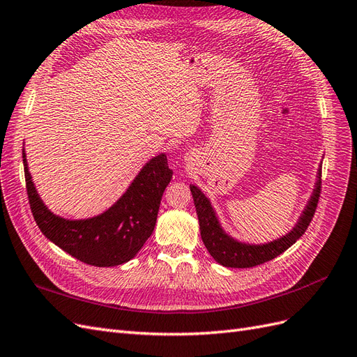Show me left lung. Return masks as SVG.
<instances>
[{"mask_svg": "<svg viewBox=\"0 0 357 357\" xmlns=\"http://www.w3.org/2000/svg\"><path fill=\"white\" fill-rule=\"evenodd\" d=\"M320 179H321V167H319L317 170V176H315V184H314L312 192L307 202V205H305L302 213L299 215L296 224H294L291 230H289L286 235L264 243L243 242L229 235V233L221 226L217 211L213 209L212 203L205 196V192H203L199 187L191 184L190 190H191L192 199H195L202 241L205 243V247L208 248L212 259L226 268H252V266H257V264H261L264 261H269L275 257H278L280 254H282L287 248H290L293 243L303 235L305 230L308 229L320 197V188H321Z\"/></svg>", "mask_w": 357, "mask_h": 357, "instance_id": "left-lung-1", "label": "left lung"}]
</instances>
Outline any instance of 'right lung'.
Instances as JSON below:
<instances>
[{"mask_svg": "<svg viewBox=\"0 0 357 357\" xmlns=\"http://www.w3.org/2000/svg\"><path fill=\"white\" fill-rule=\"evenodd\" d=\"M29 206L43 235L70 256L98 268L118 266L133 259L152 235L160 202L173 172L166 154L152 157L114 205L96 217L68 220L40 199L22 149Z\"/></svg>", "mask_w": 357, "mask_h": 357, "instance_id": "1", "label": "right lung"}]
</instances>
